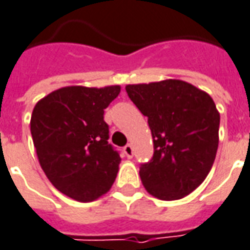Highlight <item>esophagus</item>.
Segmentation results:
<instances>
[{
	"mask_svg": "<svg viewBox=\"0 0 250 250\" xmlns=\"http://www.w3.org/2000/svg\"><path fill=\"white\" fill-rule=\"evenodd\" d=\"M124 153L126 155V157H133V148H132V145L128 144L126 146H124Z\"/></svg>",
	"mask_w": 250,
	"mask_h": 250,
	"instance_id": "1",
	"label": "esophagus"
}]
</instances>
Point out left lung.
<instances>
[{
  "instance_id": "8db88e82",
  "label": "left lung",
  "mask_w": 250,
  "mask_h": 250,
  "mask_svg": "<svg viewBox=\"0 0 250 250\" xmlns=\"http://www.w3.org/2000/svg\"><path fill=\"white\" fill-rule=\"evenodd\" d=\"M129 98L148 117L153 157L140 168L145 190L178 201L203 183L219 143V111L213 98L180 79L126 84Z\"/></svg>"
}]
</instances>
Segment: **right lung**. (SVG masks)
I'll list each match as a JSON object with an SVG mask.
<instances>
[{"instance_id": "add662e5", "label": "right lung", "mask_w": 250, "mask_h": 250, "mask_svg": "<svg viewBox=\"0 0 250 250\" xmlns=\"http://www.w3.org/2000/svg\"><path fill=\"white\" fill-rule=\"evenodd\" d=\"M121 86H65L37 102L31 133L37 159L56 190L78 202H93L110 190L121 157L107 143L104 113Z\"/></svg>"}]
</instances>
